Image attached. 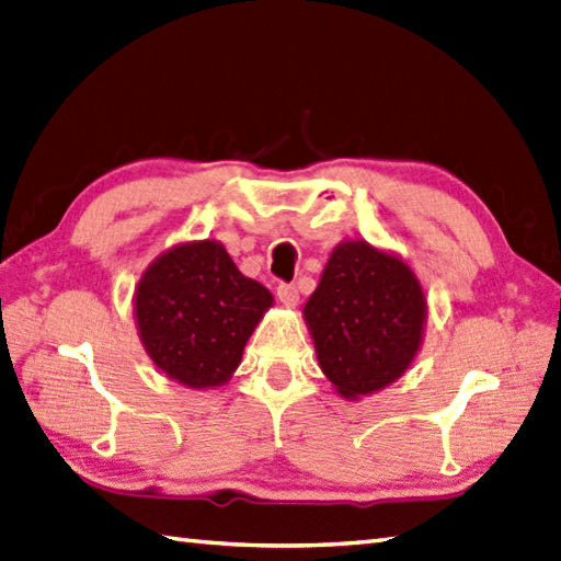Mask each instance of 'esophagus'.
<instances>
[{
  "instance_id": "obj_1",
  "label": "esophagus",
  "mask_w": 561,
  "mask_h": 561,
  "mask_svg": "<svg viewBox=\"0 0 561 561\" xmlns=\"http://www.w3.org/2000/svg\"><path fill=\"white\" fill-rule=\"evenodd\" d=\"M276 295H278V300L288 307H295L297 302H300V290H297L295 283H280L276 288Z\"/></svg>"
}]
</instances>
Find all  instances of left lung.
I'll return each instance as SVG.
<instances>
[{
    "label": "left lung",
    "mask_w": 561,
    "mask_h": 561,
    "mask_svg": "<svg viewBox=\"0 0 561 561\" xmlns=\"http://www.w3.org/2000/svg\"><path fill=\"white\" fill-rule=\"evenodd\" d=\"M427 302L401 259L355 240L333 249L305 305L319 367L345 398L379 391L417 355Z\"/></svg>",
    "instance_id": "1"
}]
</instances>
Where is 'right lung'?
I'll list each match as a JSON object with an SVG mask.
<instances>
[{
  "instance_id": "1",
  "label": "right lung",
  "mask_w": 561,
  "mask_h": 561,
  "mask_svg": "<svg viewBox=\"0 0 561 561\" xmlns=\"http://www.w3.org/2000/svg\"><path fill=\"white\" fill-rule=\"evenodd\" d=\"M271 305L264 285L244 278L214 240L180 244L158 256L134 300L146 353L170 379L192 389L230 379Z\"/></svg>"
}]
</instances>
